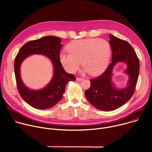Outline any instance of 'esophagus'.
<instances>
[{"label": "esophagus", "instance_id": "34e87169", "mask_svg": "<svg viewBox=\"0 0 152 152\" xmlns=\"http://www.w3.org/2000/svg\"><path fill=\"white\" fill-rule=\"evenodd\" d=\"M76 80H77V81H81V80H82V78L77 77V78H76Z\"/></svg>", "mask_w": 152, "mask_h": 152}]
</instances>
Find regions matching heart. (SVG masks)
Instances as JSON below:
<instances>
[{
    "label": "heart",
    "instance_id": "b5f03b06",
    "mask_svg": "<svg viewBox=\"0 0 152 152\" xmlns=\"http://www.w3.org/2000/svg\"><path fill=\"white\" fill-rule=\"evenodd\" d=\"M67 49L69 53H59V61L65 70L71 73L79 69L82 62L85 73L99 76L106 69L111 54L109 42L103 39L74 40L67 45Z\"/></svg>",
    "mask_w": 152,
    "mask_h": 152
}]
</instances>
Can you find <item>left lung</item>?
<instances>
[{"mask_svg": "<svg viewBox=\"0 0 152 152\" xmlns=\"http://www.w3.org/2000/svg\"><path fill=\"white\" fill-rule=\"evenodd\" d=\"M110 39L112 62L103 74L90 79V88L85 91L88 102L97 110L103 111L115 110L130 100L134 93L140 70L139 59L132 46L111 34ZM118 62L126 64L125 72L129 76L127 86L121 89L117 88L112 80L113 67Z\"/></svg>", "mask_w": 152, "mask_h": 152, "instance_id": "1", "label": "left lung"}]
</instances>
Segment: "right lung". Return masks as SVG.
I'll return each mask as SVG.
<instances>
[{
    "mask_svg": "<svg viewBox=\"0 0 152 152\" xmlns=\"http://www.w3.org/2000/svg\"><path fill=\"white\" fill-rule=\"evenodd\" d=\"M61 38L46 36L26 42L20 49L14 61V72L17 89L20 96L30 106L38 110H46L54 106L62 98L67 83L76 80L74 75L67 73L59 61L62 47ZM42 54L49 58L54 67L53 77L42 89L31 90L24 85L20 76V66L23 61L33 54Z\"/></svg>",
    "mask_w": 152,
    "mask_h": 152,
    "instance_id": "right-lung-1",
    "label": "right lung"
}]
</instances>
